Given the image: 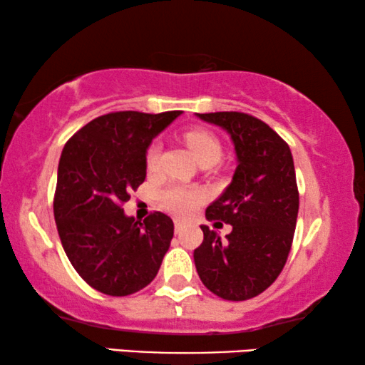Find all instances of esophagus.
<instances>
[{
    "instance_id": "obj_1",
    "label": "esophagus",
    "mask_w": 365,
    "mask_h": 365,
    "mask_svg": "<svg viewBox=\"0 0 365 365\" xmlns=\"http://www.w3.org/2000/svg\"><path fill=\"white\" fill-rule=\"evenodd\" d=\"M184 226H186V221H182V219H179V217L174 219V229H176V232L181 231Z\"/></svg>"
}]
</instances>
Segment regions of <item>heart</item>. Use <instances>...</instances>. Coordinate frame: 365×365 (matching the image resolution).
Segmentation results:
<instances>
[{
    "instance_id": "obj_1",
    "label": "heart",
    "mask_w": 365,
    "mask_h": 365,
    "mask_svg": "<svg viewBox=\"0 0 365 365\" xmlns=\"http://www.w3.org/2000/svg\"><path fill=\"white\" fill-rule=\"evenodd\" d=\"M184 141L191 149L194 158L197 161L206 158H212V159H219L221 156V143L219 139L214 136L212 133L206 131V129L201 128H194L189 129V131L184 133ZM159 153H161V146L159 143H153L151 146L148 148L146 151V166L148 169H154L158 164L159 159ZM202 199V192L196 187H187V186H181V184H173V186L166 187L161 194V201L164 204V207H168L169 211L176 212V214H189L194 207L201 202Z\"/></svg>"
}]
</instances>
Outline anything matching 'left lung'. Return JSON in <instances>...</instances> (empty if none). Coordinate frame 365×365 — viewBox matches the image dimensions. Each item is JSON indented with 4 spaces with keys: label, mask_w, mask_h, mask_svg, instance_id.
Segmentation results:
<instances>
[{
    "label": "left lung",
    "mask_w": 365,
    "mask_h": 365,
    "mask_svg": "<svg viewBox=\"0 0 365 365\" xmlns=\"http://www.w3.org/2000/svg\"><path fill=\"white\" fill-rule=\"evenodd\" d=\"M232 139L237 168L232 181L206 209L209 221L231 224L221 241L201 226L202 244L194 264L204 286L226 301H246L266 291L291 252L299 191L291 149L261 119L246 113L196 114Z\"/></svg>",
    "instance_id": "obj_1"
}]
</instances>
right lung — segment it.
<instances>
[{
  "instance_id": "right-lung-1",
  "label": "right lung",
  "mask_w": 365,
  "mask_h": 365,
  "mask_svg": "<svg viewBox=\"0 0 365 365\" xmlns=\"http://www.w3.org/2000/svg\"><path fill=\"white\" fill-rule=\"evenodd\" d=\"M181 111H118L99 116L64 144L54 221L76 272L96 291L121 297L156 277L174 234L173 219L124 214L129 192L146 179L149 144Z\"/></svg>"
}]
</instances>
